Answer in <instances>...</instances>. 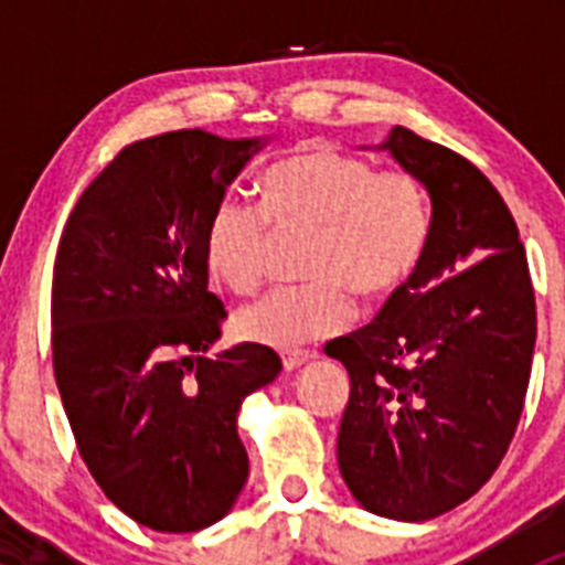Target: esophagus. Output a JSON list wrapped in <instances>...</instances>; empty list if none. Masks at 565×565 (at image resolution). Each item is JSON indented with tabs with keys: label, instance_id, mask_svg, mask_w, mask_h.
Wrapping results in <instances>:
<instances>
[{
	"label": "esophagus",
	"instance_id": "34e87169",
	"mask_svg": "<svg viewBox=\"0 0 565 565\" xmlns=\"http://www.w3.org/2000/svg\"><path fill=\"white\" fill-rule=\"evenodd\" d=\"M309 358H311V352H306V350H284L281 352V363H284V369H287V372H295V369H300L306 361H309Z\"/></svg>",
	"mask_w": 565,
	"mask_h": 565
}]
</instances>
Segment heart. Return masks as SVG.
Returning a JSON list of instances; mask_svg holds the SVG:
<instances>
[{
	"instance_id": "heart-1",
	"label": "heart",
	"mask_w": 565,
	"mask_h": 565,
	"mask_svg": "<svg viewBox=\"0 0 565 565\" xmlns=\"http://www.w3.org/2000/svg\"><path fill=\"white\" fill-rule=\"evenodd\" d=\"M259 214L224 199L204 226V265L237 295L259 287L270 232H311L303 287L273 289L237 315L250 341L292 350L344 330L352 295L385 303L402 292L429 248V204L404 169L374 172L366 158L330 145L300 147L256 182Z\"/></svg>"
}]
</instances>
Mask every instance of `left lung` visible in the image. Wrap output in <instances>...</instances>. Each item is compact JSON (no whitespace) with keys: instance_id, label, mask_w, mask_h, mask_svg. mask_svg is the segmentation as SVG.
I'll return each mask as SVG.
<instances>
[{"instance_id":"left-lung-1","label":"left lung","mask_w":565,"mask_h":565,"mask_svg":"<svg viewBox=\"0 0 565 565\" xmlns=\"http://www.w3.org/2000/svg\"><path fill=\"white\" fill-rule=\"evenodd\" d=\"M383 150L429 191V248L377 319L324 355L350 372L347 487L372 514L424 522L470 500L514 440L535 295L514 215L481 169L404 125Z\"/></svg>"}]
</instances>
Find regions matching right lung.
<instances>
[{
  "mask_svg": "<svg viewBox=\"0 0 565 565\" xmlns=\"http://www.w3.org/2000/svg\"><path fill=\"white\" fill-rule=\"evenodd\" d=\"M259 139L172 130L125 147L62 232L51 281V352L78 454L139 525L196 533L248 478L243 398L273 383L265 344L215 358L224 303L207 292L204 226Z\"/></svg>",
  "mask_w": 565,
  "mask_h": 565,
  "instance_id": "add662e5",
  "label": "right lung"
}]
</instances>
